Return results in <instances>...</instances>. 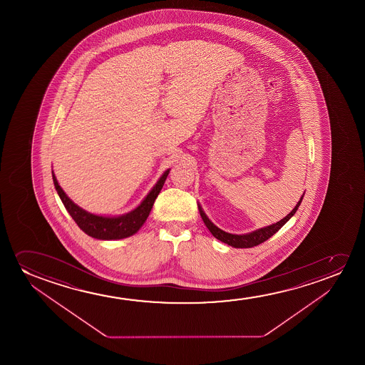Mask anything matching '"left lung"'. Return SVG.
Listing matches in <instances>:
<instances>
[{"instance_id":"8db88e82","label":"left lung","mask_w":365,"mask_h":365,"mask_svg":"<svg viewBox=\"0 0 365 365\" xmlns=\"http://www.w3.org/2000/svg\"><path fill=\"white\" fill-rule=\"evenodd\" d=\"M303 197H304V195H302V198L295 205L294 210H292L289 215L284 217L283 220L277 222L275 225H268V227L262 228V230L252 232L250 235H237L227 233L225 230H220L218 227H215L208 220V217L205 215V212L202 210L200 207H198V210H200V217H202V220L205 222V225H207V228L210 230V233L215 235L217 240H220V242H223L225 245H232L235 248H252V247H255V245H260V243H263L265 240H269L272 235H275L294 215L295 212H297L298 207L300 205V202L303 200Z\"/></svg>"}]
</instances>
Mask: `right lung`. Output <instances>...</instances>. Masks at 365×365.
<instances>
[{
    "label": "right lung",
    "instance_id": "obj_1",
    "mask_svg": "<svg viewBox=\"0 0 365 365\" xmlns=\"http://www.w3.org/2000/svg\"><path fill=\"white\" fill-rule=\"evenodd\" d=\"M168 173L170 170H165L160 180L157 182V185L153 187V190H150V195L145 197V200L133 212L120 217H115V218L91 215L88 212L82 210L66 195L56 180L53 172H52V178L62 203L81 230H83L86 235H91L97 240H110L127 238L130 235H135V232L140 230L147 220V217L150 215L155 198L160 195Z\"/></svg>",
    "mask_w": 365,
    "mask_h": 365
}]
</instances>
